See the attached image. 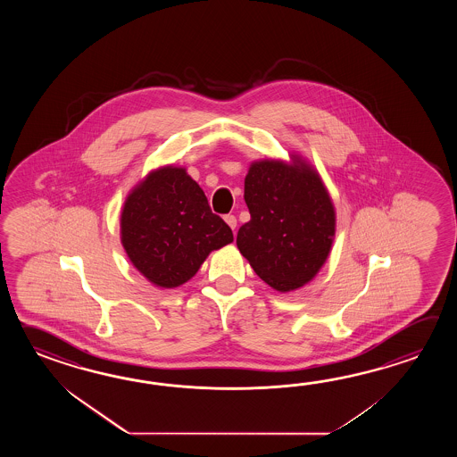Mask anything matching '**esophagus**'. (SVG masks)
<instances>
[{
  "label": "esophagus",
  "mask_w": 457,
  "mask_h": 457,
  "mask_svg": "<svg viewBox=\"0 0 457 457\" xmlns=\"http://www.w3.org/2000/svg\"><path fill=\"white\" fill-rule=\"evenodd\" d=\"M224 219H225V222H227V224H228V227H230V228H232V230H235V228H237V217H235V215H232V214L225 215Z\"/></svg>",
  "instance_id": "esophagus-1"
}]
</instances>
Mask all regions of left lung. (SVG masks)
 Masks as SVG:
<instances>
[{"instance_id": "8db88e82", "label": "left lung", "mask_w": 457, "mask_h": 457, "mask_svg": "<svg viewBox=\"0 0 457 457\" xmlns=\"http://www.w3.org/2000/svg\"><path fill=\"white\" fill-rule=\"evenodd\" d=\"M250 222L237 246L272 289L289 292L312 281L330 253L335 209L320 176L303 162H256L245 178Z\"/></svg>"}]
</instances>
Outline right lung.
I'll use <instances>...</instances> for the list:
<instances>
[{"mask_svg":"<svg viewBox=\"0 0 457 457\" xmlns=\"http://www.w3.org/2000/svg\"><path fill=\"white\" fill-rule=\"evenodd\" d=\"M120 240L148 281L171 289L189 281L209 253L233 242V233L185 168L165 166L127 197Z\"/></svg>","mask_w":457,"mask_h":457,"instance_id":"obj_1","label":"right lung"}]
</instances>
